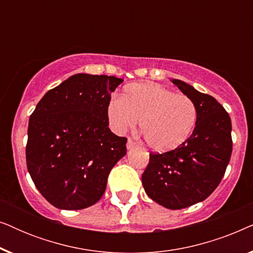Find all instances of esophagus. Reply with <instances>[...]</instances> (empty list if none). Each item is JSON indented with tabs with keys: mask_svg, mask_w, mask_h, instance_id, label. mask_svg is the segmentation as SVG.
<instances>
[{
	"mask_svg": "<svg viewBox=\"0 0 253 253\" xmlns=\"http://www.w3.org/2000/svg\"><path fill=\"white\" fill-rule=\"evenodd\" d=\"M137 146V144L134 143V141L132 140V139H129L127 140V143H126V147H127V150H132V148H134Z\"/></svg>",
	"mask_w": 253,
	"mask_h": 253,
	"instance_id": "34e87169",
	"label": "esophagus"
}]
</instances>
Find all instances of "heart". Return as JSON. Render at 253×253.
<instances>
[{
	"instance_id": "b5f03b06",
	"label": "heart",
	"mask_w": 253,
	"mask_h": 253,
	"mask_svg": "<svg viewBox=\"0 0 253 253\" xmlns=\"http://www.w3.org/2000/svg\"><path fill=\"white\" fill-rule=\"evenodd\" d=\"M107 115L117 132L133 127L140 120L145 143L158 152L182 145L197 122V108L191 98L152 83L127 85L122 98L110 100Z\"/></svg>"
}]
</instances>
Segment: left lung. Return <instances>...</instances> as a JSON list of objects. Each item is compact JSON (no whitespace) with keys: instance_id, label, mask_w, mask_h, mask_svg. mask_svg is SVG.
<instances>
[{"instance_id":"8db88e82","label":"left lung","mask_w":253,"mask_h":253,"mask_svg":"<svg viewBox=\"0 0 253 253\" xmlns=\"http://www.w3.org/2000/svg\"><path fill=\"white\" fill-rule=\"evenodd\" d=\"M172 83L195 102L196 127L175 150L150 152L141 181L154 202L181 210L203 202L217 188L230 161L233 139L230 116L222 105L184 82Z\"/></svg>"}]
</instances>
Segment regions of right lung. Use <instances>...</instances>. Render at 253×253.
Instances as JSON below:
<instances>
[{"instance_id": "1", "label": "right lung", "mask_w": 253, "mask_h": 253, "mask_svg": "<svg viewBox=\"0 0 253 253\" xmlns=\"http://www.w3.org/2000/svg\"><path fill=\"white\" fill-rule=\"evenodd\" d=\"M123 79L78 74L48 91L31 114L26 166L48 203L83 210L99 202L108 175L126 154L108 127L110 95Z\"/></svg>"}]
</instances>
